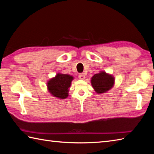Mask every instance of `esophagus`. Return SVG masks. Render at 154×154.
Returning <instances> with one entry per match:
<instances>
[{"instance_id": "esophagus-1", "label": "esophagus", "mask_w": 154, "mask_h": 154, "mask_svg": "<svg viewBox=\"0 0 154 154\" xmlns=\"http://www.w3.org/2000/svg\"><path fill=\"white\" fill-rule=\"evenodd\" d=\"M79 78L81 80H83L85 79V75L83 73H81L79 75Z\"/></svg>"}]
</instances>
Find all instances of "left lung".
<instances>
[{"label":"left lung","mask_w":154,"mask_h":154,"mask_svg":"<svg viewBox=\"0 0 154 154\" xmlns=\"http://www.w3.org/2000/svg\"><path fill=\"white\" fill-rule=\"evenodd\" d=\"M114 77L112 75L101 71L91 78V83L97 94H102L112 89L114 85Z\"/></svg>","instance_id":"obj_1"}]
</instances>
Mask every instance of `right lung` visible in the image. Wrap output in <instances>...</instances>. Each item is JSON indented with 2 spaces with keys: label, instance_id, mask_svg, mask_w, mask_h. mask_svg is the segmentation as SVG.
<instances>
[{
  "label": "right lung",
  "instance_id": "obj_1",
  "mask_svg": "<svg viewBox=\"0 0 154 154\" xmlns=\"http://www.w3.org/2000/svg\"><path fill=\"white\" fill-rule=\"evenodd\" d=\"M74 77L70 75L57 73L48 81V90L52 96L58 99H65L69 95V88Z\"/></svg>",
  "mask_w": 154,
  "mask_h": 154
}]
</instances>
